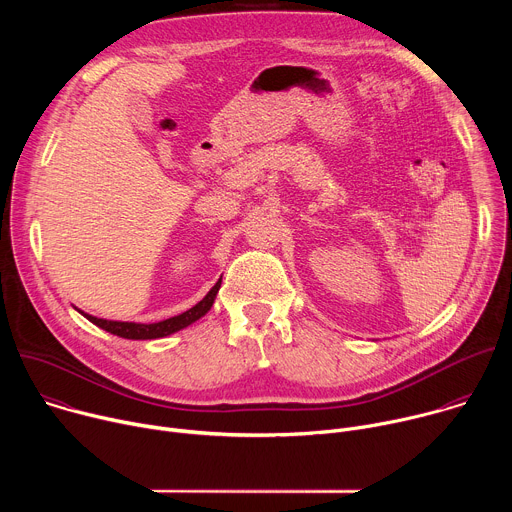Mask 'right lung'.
I'll use <instances>...</instances> for the list:
<instances>
[{"instance_id": "obj_1", "label": "right lung", "mask_w": 512, "mask_h": 512, "mask_svg": "<svg viewBox=\"0 0 512 512\" xmlns=\"http://www.w3.org/2000/svg\"><path fill=\"white\" fill-rule=\"evenodd\" d=\"M221 281L223 277L218 279L214 283V287L208 291V294L196 304L192 306L190 310L174 316V318H168V320H162V322H154V324H137V322H117V320H103V318H97V316H91V314H85L81 312L89 322H93L95 326L119 336V338H127V340H154V338H164V336H170L190 324H194L196 320H200L204 314H208V310L212 308L214 304V298L218 294V289H221Z\"/></svg>"}]
</instances>
